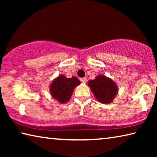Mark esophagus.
I'll use <instances>...</instances> for the list:
<instances>
[{"label":"esophagus","instance_id":"34e87169","mask_svg":"<svg viewBox=\"0 0 157 157\" xmlns=\"http://www.w3.org/2000/svg\"><path fill=\"white\" fill-rule=\"evenodd\" d=\"M86 80H87L86 78H80V81L82 82V83H86Z\"/></svg>","mask_w":157,"mask_h":157}]
</instances>
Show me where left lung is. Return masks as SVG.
Returning a JSON list of instances; mask_svg holds the SVG:
<instances>
[{
    "instance_id": "8db88e82",
    "label": "left lung",
    "mask_w": 157,
    "mask_h": 157,
    "mask_svg": "<svg viewBox=\"0 0 157 157\" xmlns=\"http://www.w3.org/2000/svg\"><path fill=\"white\" fill-rule=\"evenodd\" d=\"M88 86L98 101L103 104H109L118 94V88L111 78L103 75L95 77L88 82Z\"/></svg>"
}]
</instances>
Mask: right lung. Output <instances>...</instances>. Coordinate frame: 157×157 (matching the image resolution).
<instances>
[{"mask_svg": "<svg viewBox=\"0 0 157 157\" xmlns=\"http://www.w3.org/2000/svg\"><path fill=\"white\" fill-rule=\"evenodd\" d=\"M79 84L80 81L76 77L67 78L63 75H60L53 79L50 85V95L59 103L64 104L70 100L74 89Z\"/></svg>", "mask_w": 157, "mask_h": 157, "instance_id": "right-lung-1", "label": "right lung"}]
</instances>
